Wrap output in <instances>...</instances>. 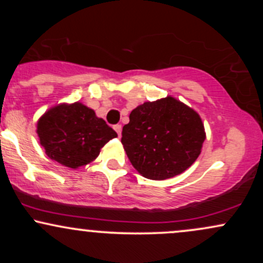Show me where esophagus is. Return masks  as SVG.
<instances>
[{
  "label": "esophagus",
  "mask_w": 263,
  "mask_h": 263,
  "mask_svg": "<svg viewBox=\"0 0 263 263\" xmlns=\"http://www.w3.org/2000/svg\"><path fill=\"white\" fill-rule=\"evenodd\" d=\"M114 129L117 132V135H119V137H121L122 126H121V125H115V126H114Z\"/></svg>",
  "instance_id": "34e87169"
}]
</instances>
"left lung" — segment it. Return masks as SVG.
Segmentation results:
<instances>
[{"label": "left lung", "instance_id": "8db88e82", "mask_svg": "<svg viewBox=\"0 0 263 263\" xmlns=\"http://www.w3.org/2000/svg\"><path fill=\"white\" fill-rule=\"evenodd\" d=\"M204 141L198 112L172 96L132 110L121 138L136 171L153 180L168 179L188 170L200 155Z\"/></svg>", "mask_w": 263, "mask_h": 263}]
</instances>
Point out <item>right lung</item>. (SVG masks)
I'll return each instance as SVG.
<instances>
[{
	"mask_svg": "<svg viewBox=\"0 0 263 263\" xmlns=\"http://www.w3.org/2000/svg\"><path fill=\"white\" fill-rule=\"evenodd\" d=\"M39 142L45 155L68 168L92 162L117 134L95 111L81 102L57 105L37 122Z\"/></svg>",
	"mask_w": 263,
	"mask_h": 263,
	"instance_id": "right-lung-1",
	"label": "right lung"
}]
</instances>
